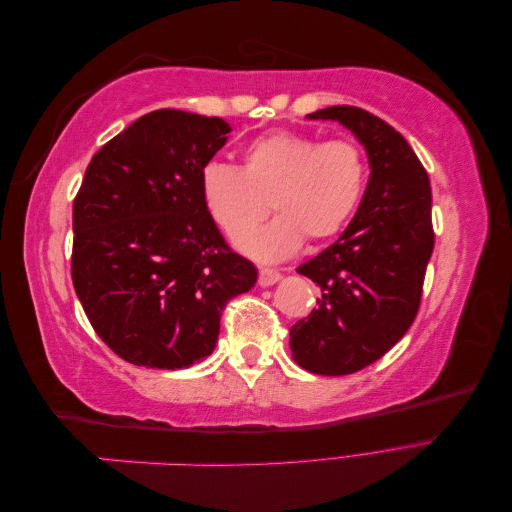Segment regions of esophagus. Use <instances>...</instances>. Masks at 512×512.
Listing matches in <instances>:
<instances>
[{"label": "esophagus", "mask_w": 512, "mask_h": 512, "mask_svg": "<svg viewBox=\"0 0 512 512\" xmlns=\"http://www.w3.org/2000/svg\"><path fill=\"white\" fill-rule=\"evenodd\" d=\"M280 280H282V273H280V271L260 269V273H258V284H260L262 288H269V286L277 284Z\"/></svg>", "instance_id": "1"}]
</instances>
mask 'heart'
Returning a JSON list of instances; mask_svg holds the SVG:
<instances>
[{
    "label": "heart",
    "mask_w": 512,
    "mask_h": 512,
    "mask_svg": "<svg viewBox=\"0 0 512 512\" xmlns=\"http://www.w3.org/2000/svg\"><path fill=\"white\" fill-rule=\"evenodd\" d=\"M367 185V158L354 141H327L271 132L245 147L241 166L209 160L200 173L207 211L224 237L239 243L269 207L277 218L241 243L243 250L277 262L292 256L305 237L324 241L342 230Z\"/></svg>",
    "instance_id": "1"
}]
</instances>
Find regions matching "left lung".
<instances>
[{
	"label": "left lung",
	"mask_w": 512,
	"mask_h": 512,
	"mask_svg": "<svg viewBox=\"0 0 512 512\" xmlns=\"http://www.w3.org/2000/svg\"><path fill=\"white\" fill-rule=\"evenodd\" d=\"M307 117L342 123L369 162L365 194L342 237L297 269L322 294L290 329L292 359L303 369L346 376L389 352L416 318L433 252L431 188L406 138L380 117L359 106Z\"/></svg>",
	"instance_id": "1"
}]
</instances>
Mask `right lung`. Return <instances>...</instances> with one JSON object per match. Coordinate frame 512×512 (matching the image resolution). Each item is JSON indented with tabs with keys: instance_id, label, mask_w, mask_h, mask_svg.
Listing matches in <instances>:
<instances>
[{
	"instance_id": "right-lung-1",
	"label": "right lung",
	"mask_w": 512,
	"mask_h": 512,
	"mask_svg": "<svg viewBox=\"0 0 512 512\" xmlns=\"http://www.w3.org/2000/svg\"><path fill=\"white\" fill-rule=\"evenodd\" d=\"M228 132L220 117L160 108L85 170L72 209V282L91 327L132 365L205 361L224 305L256 284V267L230 252L200 192Z\"/></svg>"
}]
</instances>
